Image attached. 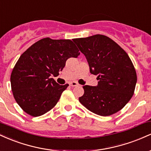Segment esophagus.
I'll use <instances>...</instances> for the list:
<instances>
[{"label": "esophagus", "mask_w": 151, "mask_h": 151, "mask_svg": "<svg viewBox=\"0 0 151 151\" xmlns=\"http://www.w3.org/2000/svg\"><path fill=\"white\" fill-rule=\"evenodd\" d=\"M70 85L71 86H77L79 85V84H78V83H77V82H75V81H73V82L70 83Z\"/></svg>", "instance_id": "1"}]
</instances>
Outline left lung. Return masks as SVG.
Instances as JSON below:
<instances>
[{
  "mask_svg": "<svg viewBox=\"0 0 151 151\" xmlns=\"http://www.w3.org/2000/svg\"><path fill=\"white\" fill-rule=\"evenodd\" d=\"M85 55L90 72L97 76L98 85L83 86L79 101L88 110L107 116L125 106L134 93L136 72L128 54L107 36L95 35L73 39Z\"/></svg>",
  "mask_w": 151,
  "mask_h": 151,
  "instance_id": "8db88e82",
  "label": "left lung"
}]
</instances>
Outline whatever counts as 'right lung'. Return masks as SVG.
Masks as SVG:
<instances>
[{
	"instance_id": "right-lung-1",
	"label": "right lung",
	"mask_w": 151,
	"mask_h": 151,
	"mask_svg": "<svg viewBox=\"0 0 151 151\" xmlns=\"http://www.w3.org/2000/svg\"><path fill=\"white\" fill-rule=\"evenodd\" d=\"M79 55L70 40L50 37L40 40L24 52L10 75L13 96L20 108L33 117L51 110L69 86L60 85L51 76L58 77L67 59Z\"/></svg>"
}]
</instances>
